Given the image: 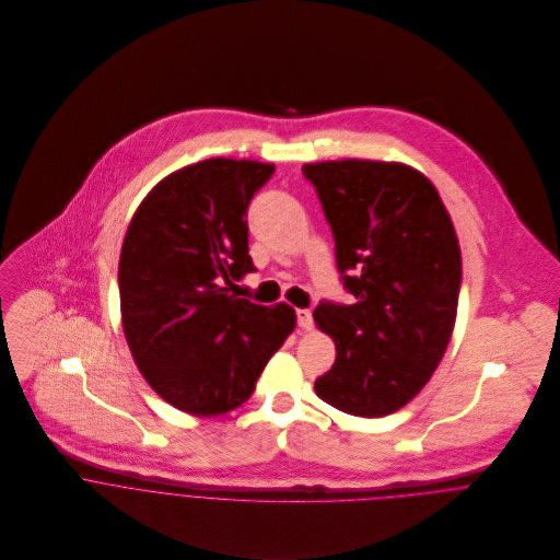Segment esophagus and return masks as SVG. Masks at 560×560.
Wrapping results in <instances>:
<instances>
[{"instance_id": "34e87169", "label": "esophagus", "mask_w": 560, "mask_h": 560, "mask_svg": "<svg viewBox=\"0 0 560 560\" xmlns=\"http://www.w3.org/2000/svg\"><path fill=\"white\" fill-rule=\"evenodd\" d=\"M313 313L311 311H304V308H300L298 311V325L302 327V329H313Z\"/></svg>"}]
</instances>
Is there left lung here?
<instances>
[{"mask_svg": "<svg viewBox=\"0 0 560 560\" xmlns=\"http://www.w3.org/2000/svg\"><path fill=\"white\" fill-rule=\"evenodd\" d=\"M302 172L317 187L355 298L315 311L336 345L315 390L345 413L388 416L424 388L455 327L462 252L451 215L433 183L405 163L319 161Z\"/></svg>", "mask_w": 560, "mask_h": 560, "instance_id": "8db88e82", "label": "left lung"}]
</instances>
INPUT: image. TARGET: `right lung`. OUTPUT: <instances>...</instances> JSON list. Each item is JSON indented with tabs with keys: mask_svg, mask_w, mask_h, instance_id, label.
Masks as SVG:
<instances>
[{
	"mask_svg": "<svg viewBox=\"0 0 560 560\" xmlns=\"http://www.w3.org/2000/svg\"><path fill=\"white\" fill-rule=\"evenodd\" d=\"M273 170L224 158L180 167L149 191L122 241L118 289L131 355L161 399L191 416L243 405L295 329L289 304L233 295L254 271L247 205Z\"/></svg>",
	"mask_w": 560,
	"mask_h": 560,
	"instance_id": "1",
	"label": "right lung"
}]
</instances>
